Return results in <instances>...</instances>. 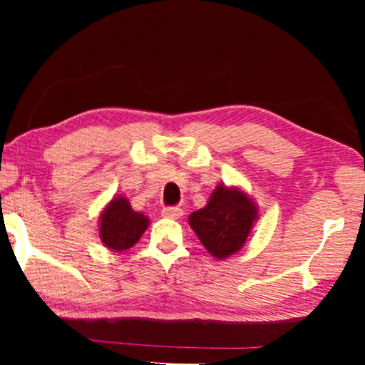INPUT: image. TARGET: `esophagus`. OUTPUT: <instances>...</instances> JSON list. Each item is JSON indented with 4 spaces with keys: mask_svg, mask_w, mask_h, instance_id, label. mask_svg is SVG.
Here are the masks:
<instances>
[{
    "mask_svg": "<svg viewBox=\"0 0 365 365\" xmlns=\"http://www.w3.org/2000/svg\"><path fill=\"white\" fill-rule=\"evenodd\" d=\"M182 214H183V211L177 206H168V207L163 209V215H164V217H169V219H180Z\"/></svg>",
    "mask_w": 365,
    "mask_h": 365,
    "instance_id": "1",
    "label": "esophagus"
}]
</instances>
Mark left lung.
<instances>
[{"instance_id": "1", "label": "left lung", "mask_w": 365, "mask_h": 365, "mask_svg": "<svg viewBox=\"0 0 365 365\" xmlns=\"http://www.w3.org/2000/svg\"><path fill=\"white\" fill-rule=\"evenodd\" d=\"M256 219V207L243 191L217 187L206 207L190 215V225L205 248L222 259L242 248Z\"/></svg>"}]
</instances>
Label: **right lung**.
<instances>
[{"mask_svg":"<svg viewBox=\"0 0 365 365\" xmlns=\"http://www.w3.org/2000/svg\"><path fill=\"white\" fill-rule=\"evenodd\" d=\"M148 219L135 212L125 197H115L101 215L100 237L108 248L123 251L132 248L146 230Z\"/></svg>","mask_w":365,"mask_h":365,"instance_id":"1","label":"right lung"}]
</instances>
